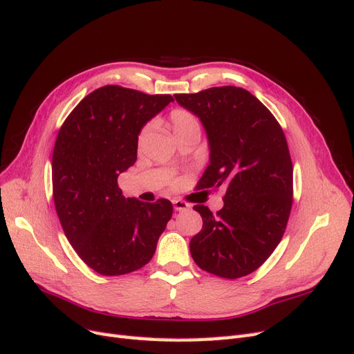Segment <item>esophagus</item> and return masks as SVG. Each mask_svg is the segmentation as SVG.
I'll list each match as a JSON object with an SVG mask.
<instances>
[{
	"label": "esophagus",
	"mask_w": 354,
	"mask_h": 354,
	"mask_svg": "<svg viewBox=\"0 0 354 354\" xmlns=\"http://www.w3.org/2000/svg\"><path fill=\"white\" fill-rule=\"evenodd\" d=\"M173 205H174L176 211H186V209L190 208L189 203L185 202V201H181V199H174L173 201Z\"/></svg>",
	"instance_id": "obj_1"
}]
</instances>
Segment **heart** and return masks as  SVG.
<instances>
[{
	"mask_svg": "<svg viewBox=\"0 0 354 354\" xmlns=\"http://www.w3.org/2000/svg\"><path fill=\"white\" fill-rule=\"evenodd\" d=\"M171 122H173L174 133L180 130H186V128H190V127H198V120L195 118V115L185 109H176L173 113H171ZM151 130H152L151 124L143 128V131L140 134V143L147 137V134L151 133Z\"/></svg>",
	"mask_w": 354,
	"mask_h": 354,
	"instance_id": "heart-1",
	"label": "heart"
}]
</instances>
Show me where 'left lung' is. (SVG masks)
Listing matches in <instances>:
<instances>
[{
    "instance_id": "1",
    "label": "left lung",
    "mask_w": 354,
    "mask_h": 354,
    "mask_svg": "<svg viewBox=\"0 0 354 354\" xmlns=\"http://www.w3.org/2000/svg\"><path fill=\"white\" fill-rule=\"evenodd\" d=\"M207 131L209 165L199 189L223 187L216 216L195 205L202 230L190 241L202 270L226 279L246 276L279 245L292 207V162L279 122L266 106L239 87H212L176 94Z\"/></svg>"
}]
</instances>
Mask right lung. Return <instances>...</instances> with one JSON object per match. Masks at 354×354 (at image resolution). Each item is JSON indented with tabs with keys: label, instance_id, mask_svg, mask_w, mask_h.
Wrapping results in <instances>:
<instances>
[{
	"label": "right lung",
	"instance_id": "add662e5",
	"mask_svg": "<svg viewBox=\"0 0 354 354\" xmlns=\"http://www.w3.org/2000/svg\"><path fill=\"white\" fill-rule=\"evenodd\" d=\"M174 102L104 85L77 104L53 151V198L73 250L94 272L120 276L151 261L173 203L124 198L118 176L134 165L142 128Z\"/></svg>",
	"mask_w": 354,
	"mask_h": 354
}]
</instances>
